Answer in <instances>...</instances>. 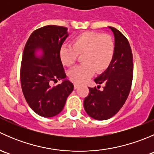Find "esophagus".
<instances>
[{"label":"esophagus","mask_w":154,"mask_h":154,"mask_svg":"<svg viewBox=\"0 0 154 154\" xmlns=\"http://www.w3.org/2000/svg\"><path fill=\"white\" fill-rule=\"evenodd\" d=\"M74 88H75V89H77V88H78V87L80 86V85L77 84V83H74Z\"/></svg>","instance_id":"esophagus-1"}]
</instances>
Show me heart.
Instances as JSON below:
<instances>
[{
  "label": "heart",
  "instance_id": "heart-1",
  "mask_svg": "<svg viewBox=\"0 0 154 154\" xmlns=\"http://www.w3.org/2000/svg\"><path fill=\"white\" fill-rule=\"evenodd\" d=\"M115 43L108 35L95 32H84L76 35L71 46H63L60 50V57L66 66H71L83 55V64L77 66L68 72L71 81L77 83L86 82L92 77L95 71L101 73L108 68L112 61Z\"/></svg>",
  "mask_w": 154,
  "mask_h": 154
}]
</instances>
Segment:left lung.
I'll list each match as a JSON object with an SVG mask.
<instances>
[{"mask_svg":"<svg viewBox=\"0 0 154 154\" xmlns=\"http://www.w3.org/2000/svg\"><path fill=\"white\" fill-rule=\"evenodd\" d=\"M115 37V52L108 68L94 79L97 84L104 83L103 90L88 88L89 93L83 106L86 113L96 120L103 121L114 116L129 95L133 74L131 48L127 38L117 29L108 27Z\"/></svg>","mask_w":154,"mask_h":154,"instance_id":"1","label":"left lung"}]
</instances>
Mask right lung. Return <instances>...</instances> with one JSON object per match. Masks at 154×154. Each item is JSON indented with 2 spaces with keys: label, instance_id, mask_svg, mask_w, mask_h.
<instances>
[{
  "label": "right lung",
  "instance_id": "1",
  "mask_svg": "<svg viewBox=\"0 0 154 154\" xmlns=\"http://www.w3.org/2000/svg\"><path fill=\"white\" fill-rule=\"evenodd\" d=\"M67 29L56 25L35 29L23 52L20 73L23 94L29 107L42 117L58 115L74 89L73 83L66 79L60 57V48L68 36ZM60 79L62 84L52 86Z\"/></svg>",
  "mask_w": 154,
  "mask_h": 154
}]
</instances>
